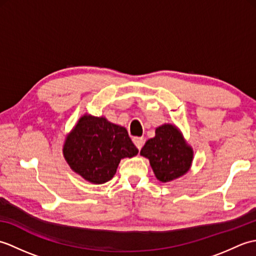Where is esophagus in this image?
<instances>
[{"label": "esophagus", "instance_id": "obj_1", "mask_svg": "<svg viewBox=\"0 0 256 256\" xmlns=\"http://www.w3.org/2000/svg\"><path fill=\"white\" fill-rule=\"evenodd\" d=\"M133 142H134L135 146H136V148H138V150H140V148H143L145 140H144L143 136H140V138H138V136H136V138H133Z\"/></svg>", "mask_w": 256, "mask_h": 256}]
</instances>
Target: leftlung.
<instances>
[{"label": "left lung", "mask_w": 256, "mask_h": 256, "mask_svg": "<svg viewBox=\"0 0 256 256\" xmlns=\"http://www.w3.org/2000/svg\"><path fill=\"white\" fill-rule=\"evenodd\" d=\"M140 155L150 160L156 178L168 182L189 170L194 150L175 125L164 124L157 128L155 136L145 143Z\"/></svg>", "instance_id": "1"}]
</instances>
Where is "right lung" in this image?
Masks as SVG:
<instances>
[{
	"mask_svg": "<svg viewBox=\"0 0 256 256\" xmlns=\"http://www.w3.org/2000/svg\"><path fill=\"white\" fill-rule=\"evenodd\" d=\"M62 153L74 172L101 184L116 175L122 158L138 155V150L125 128L84 114L67 135Z\"/></svg>",
	"mask_w": 256,
	"mask_h": 256,
	"instance_id": "add662e5",
	"label": "right lung"
}]
</instances>
